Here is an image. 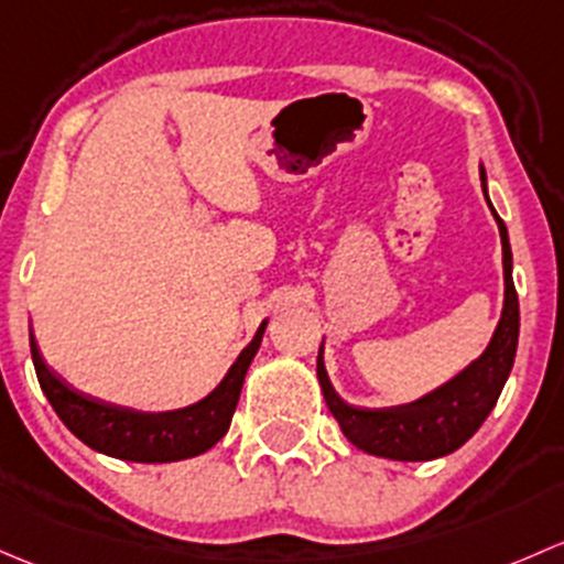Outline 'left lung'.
I'll return each mask as SVG.
<instances>
[{"mask_svg":"<svg viewBox=\"0 0 564 564\" xmlns=\"http://www.w3.org/2000/svg\"><path fill=\"white\" fill-rule=\"evenodd\" d=\"M480 182L486 195V171L480 167ZM491 214L497 219L499 241H502L505 271V304L502 315L491 336L489 347L475 358L467 369L458 371L448 382L399 408L367 410L347 404L334 391L323 364V345L317 352V380H321L325 404L339 421L341 432L356 448L371 456L393 458V462H429L454 454L480 429V423L495 410L505 380L513 369L516 345H519V295L513 288V254H510L508 228L499 219L486 195Z\"/></svg>","mask_w":564,"mask_h":564,"instance_id":"obj_1","label":"left lung"}]
</instances>
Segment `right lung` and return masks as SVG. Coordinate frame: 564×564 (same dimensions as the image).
Instances as JSON below:
<instances>
[{
	"label": "right lung",
	"instance_id": "obj_1",
	"mask_svg": "<svg viewBox=\"0 0 564 564\" xmlns=\"http://www.w3.org/2000/svg\"><path fill=\"white\" fill-rule=\"evenodd\" d=\"M265 323L269 321L260 323L254 339L243 347L234 367L228 369L223 382L208 397L189 404V408L167 412L130 410L75 391L54 369L45 367L34 336L29 347H32L40 388L48 397L56 415L62 417V423L80 443L106 456L124 458V462L165 464L206 454L225 437L236 404H239L243 377H247L249 364H252L260 339H263Z\"/></svg>",
	"mask_w": 564,
	"mask_h": 564
}]
</instances>
